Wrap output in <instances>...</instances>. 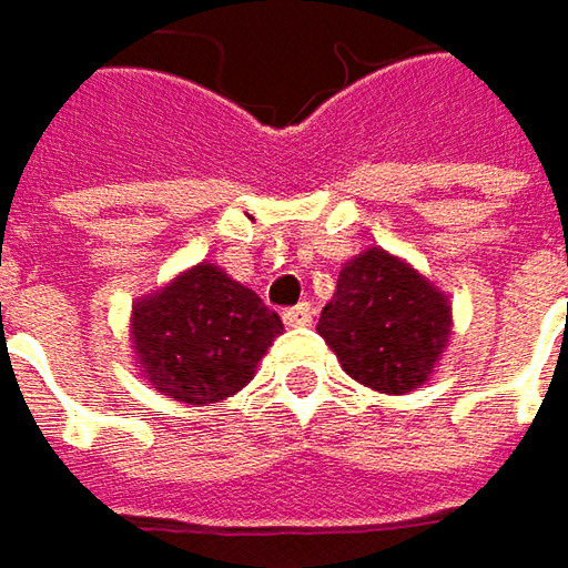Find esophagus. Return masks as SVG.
<instances>
[{
  "mask_svg": "<svg viewBox=\"0 0 568 568\" xmlns=\"http://www.w3.org/2000/svg\"><path fill=\"white\" fill-rule=\"evenodd\" d=\"M284 322H287L291 328L310 325V322H313V306H310V303H296V306H291V310L284 313Z\"/></svg>",
  "mask_w": 568,
  "mask_h": 568,
  "instance_id": "obj_1",
  "label": "esophagus"
}]
</instances>
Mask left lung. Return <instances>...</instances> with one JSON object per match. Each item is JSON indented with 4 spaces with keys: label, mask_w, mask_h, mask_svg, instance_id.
Listing matches in <instances>:
<instances>
[{
    "label": "left lung",
    "mask_w": 568,
    "mask_h": 568,
    "mask_svg": "<svg viewBox=\"0 0 568 568\" xmlns=\"http://www.w3.org/2000/svg\"><path fill=\"white\" fill-rule=\"evenodd\" d=\"M316 332L351 379L385 395L420 388L443 357L452 306L424 274L385 250H366L338 274Z\"/></svg>",
    "instance_id": "1"
}]
</instances>
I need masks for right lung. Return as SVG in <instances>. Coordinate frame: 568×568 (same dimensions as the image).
<instances>
[{"instance_id":"obj_1","label":"right lung","mask_w":568,"mask_h":568,"mask_svg":"<svg viewBox=\"0 0 568 568\" xmlns=\"http://www.w3.org/2000/svg\"><path fill=\"white\" fill-rule=\"evenodd\" d=\"M281 332V316L262 296L205 262L132 306L144 379L183 404L236 395Z\"/></svg>"}]
</instances>
